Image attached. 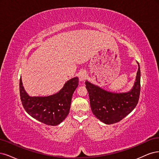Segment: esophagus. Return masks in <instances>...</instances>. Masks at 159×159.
Segmentation results:
<instances>
[{
	"label": "esophagus",
	"mask_w": 159,
	"mask_h": 159,
	"mask_svg": "<svg viewBox=\"0 0 159 159\" xmlns=\"http://www.w3.org/2000/svg\"><path fill=\"white\" fill-rule=\"evenodd\" d=\"M87 76H88V75H87L86 71H84V70L81 71L80 74H79V75L80 81H81V82L84 81L87 79Z\"/></svg>",
	"instance_id": "obj_1"
}]
</instances>
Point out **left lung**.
<instances>
[{"label":"left lung","mask_w":159,"mask_h":159,"mask_svg":"<svg viewBox=\"0 0 159 159\" xmlns=\"http://www.w3.org/2000/svg\"><path fill=\"white\" fill-rule=\"evenodd\" d=\"M132 89L126 93H112L86 80L90 104L93 114L106 124L121 121L134 110L139 101L141 89L139 64Z\"/></svg>","instance_id":"8db88e82"}]
</instances>
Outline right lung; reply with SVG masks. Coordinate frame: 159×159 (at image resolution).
<instances>
[{"label":"right lung","mask_w":159,"mask_h":159,"mask_svg":"<svg viewBox=\"0 0 159 159\" xmlns=\"http://www.w3.org/2000/svg\"><path fill=\"white\" fill-rule=\"evenodd\" d=\"M79 85V78L67 80L57 93L48 96H30L20 79V94L25 111L34 119L49 125L61 124L68 116L71 100Z\"/></svg>","instance_id":"right-lung-1"}]
</instances>
